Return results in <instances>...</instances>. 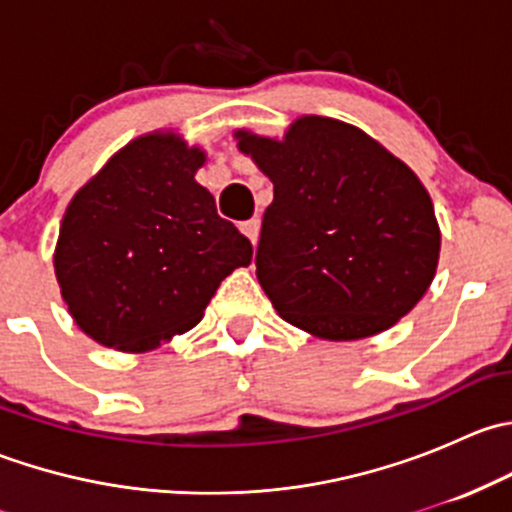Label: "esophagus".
Wrapping results in <instances>:
<instances>
[{
    "instance_id": "34e87169",
    "label": "esophagus",
    "mask_w": 512,
    "mask_h": 512,
    "mask_svg": "<svg viewBox=\"0 0 512 512\" xmlns=\"http://www.w3.org/2000/svg\"><path fill=\"white\" fill-rule=\"evenodd\" d=\"M240 230L245 232L247 240H250L252 245H257V237H260V220H245V223L240 225Z\"/></svg>"
}]
</instances>
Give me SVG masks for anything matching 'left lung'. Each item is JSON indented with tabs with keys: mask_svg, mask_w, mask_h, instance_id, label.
Returning <instances> with one entry per match:
<instances>
[{
	"mask_svg": "<svg viewBox=\"0 0 512 512\" xmlns=\"http://www.w3.org/2000/svg\"><path fill=\"white\" fill-rule=\"evenodd\" d=\"M275 185L257 280L294 327L334 342L394 327L433 282V203L414 170L349 123L302 116L282 141L237 131Z\"/></svg>",
	"mask_w": 512,
	"mask_h": 512,
	"instance_id": "obj_1",
	"label": "left lung"
}]
</instances>
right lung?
Returning <instances> with one entry per match:
<instances>
[{"instance_id":"add662e5","label":"right lung","mask_w":512,"mask_h":512,"mask_svg":"<svg viewBox=\"0 0 512 512\" xmlns=\"http://www.w3.org/2000/svg\"><path fill=\"white\" fill-rule=\"evenodd\" d=\"M205 163L175 133H148L74 195L54 270L74 322L103 347L148 352L193 329L252 245L195 180Z\"/></svg>"}]
</instances>
